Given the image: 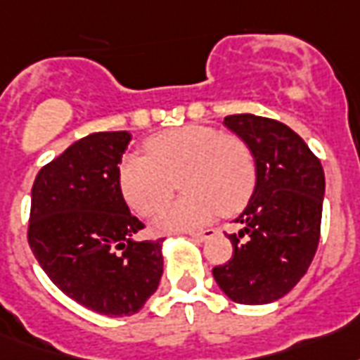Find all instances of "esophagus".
Wrapping results in <instances>:
<instances>
[{"mask_svg":"<svg viewBox=\"0 0 360 360\" xmlns=\"http://www.w3.org/2000/svg\"><path fill=\"white\" fill-rule=\"evenodd\" d=\"M190 236L193 238V240L205 241V240H209V238H212V236H214V230H212V228H207V230H201V232H190Z\"/></svg>","mask_w":360,"mask_h":360,"instance_id":"obj_1","label":"esophagus"}]
</instances>
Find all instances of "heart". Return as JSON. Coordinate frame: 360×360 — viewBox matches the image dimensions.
<instances>
[{"mask_svg": "<svg viewBox=\"0 0 360 360\" xmlns=\"http://www.w3.org/2000/svg\"><path fill=\"white\" fill-rule=\"evenodd\" d=\"M146 153L126 155L120 190L138 214H151L172 195H182L155 214L159 232H184L211 222L220 211H240L257 182L255 155L245 141L211 126H180L146 141Z\"/></svg>", "mask_w": 360, "mask_h": 360, "instance_id": "obj_1", "label": "heart"}]
</instances>
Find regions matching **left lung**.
Masks as SVG:
<instances>
[{
	"instance_id": "1",
	"label": "left lung",
	"mask_w": 360,
	"mask_h": 360,
	"mask_svg": "<svg viewBox=\"0 0 360 360\" xmlns=\"http://www.w3.org/2000/svg\"><path fill=\"white\" fill-rule=\"evenodd\" d=\"M224 124L248 143L257 182L248 207L228 234L232 259L212 269L228 297L266 305L305 276L320 240L324 170L319 157L290 126L257 115H230Z\"/></svg>"
}]
</instances>
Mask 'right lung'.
<instances>
[{"mask_svg": "<svg viewBox=\"0 0 360 360\" xmlns=\"http://www.w3.org/2000/svg\"><path fill=\"white\" fill-rule=\"evenodd\" d=\"M130 140L124 130L90 134L41 167L32 186L36 261L65 295L105 316L138 313L162 276V240H136L143 224L120 190Z\"/></svg>", "mask_w": 360, "mask_h": 360, "instance_id": "right-lung-1", "label": "right lung"}]
</instances>
